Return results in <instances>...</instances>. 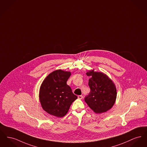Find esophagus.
Instances as JSON below:
<instances>
[{
	"label": "esophagus",
	"instance_id": "esophagus-1",
	"mask_svg": "<svg viewBox=\"0 0 147 147\" xmlns=\"http://www.w3.org/2000/svg\"><path fill=\"white\" fill-rule=\"evenodd\" d=\"M78 99H82L83 98V95H78Z\"/></svg>",
	"mask_w": 147,
	"mask_h": 147
}]
</instances>
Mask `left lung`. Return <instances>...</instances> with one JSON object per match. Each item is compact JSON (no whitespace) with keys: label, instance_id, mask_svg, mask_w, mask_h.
<instances>
[{"label":"left lung","instance_id":"8db88e82","mask_svg":"<svg viewBox=\"0 0 147 147\" xmlns=\"http://www.w3.org/2000/svg\"><path fill=\"white\" fill-rule=\"evenodd\" d=\"M86 74L90 77L88 82L90 92L85 97V102L96 113L106 112L112 108L116 100L115 84L103 73L92 70Z\"/></svg>","mask_w":147,"mask_h":147}]
</instances>
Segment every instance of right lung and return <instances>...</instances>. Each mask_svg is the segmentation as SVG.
Listing matches in <instances>:
<instances>
[{"instance_id": "right-lung-1", "label": "right lung", "mask_w": 147, "mask_h": 147, "mask_svg": "<svg viewBox=\"0 0 147 147\" xmlns=\"http://www.w3.org/2000/svg\"><path fill=\"white\" fill-rule=\"evenodd\" d=\"M70 71L61 69L50 73L44 80L39 90V100L46 112L57 117H64L71 103L77 99L67 84Z\"/></svg>"}]
</instances>
